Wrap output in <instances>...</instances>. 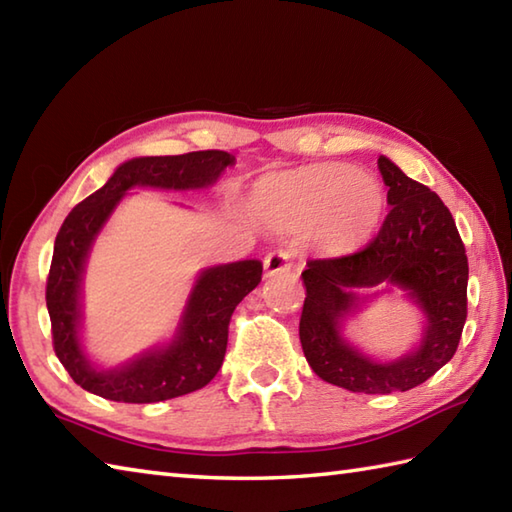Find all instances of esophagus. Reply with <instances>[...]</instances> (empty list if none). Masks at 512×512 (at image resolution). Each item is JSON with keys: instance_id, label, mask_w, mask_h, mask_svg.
I'll return each instance as SVG.
<instances>
[{"instance_id": "1", "label": "esophagus", "mask_w": 512, "mask_h": 512, "mask_svg": "<svg viewBox=\"0 0 512 512\" xmlns=\"http://www.w3.org/2000/svg\"><path fill=\"white\" fill-rule=\"evenodd\" d=\"M292 266V255L290 250L286 248H277V250H270V253L264 257V270H266V277L270 275H277V273H286Z\"/></svg>"}]
</instances>
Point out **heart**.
I'll list each match as a JSON object with an SVG mask.
<instances>
[{"label": "heart", "mask_w": 512, "mask_h": 512, "mask_svg": "<svg viewBox=\"0 0 512 512\" xmlns=\"http://www.w3.org/2000/svg\"><path fill=\"white\" fill-rule=\"evenodd\" d=\"M255 204L270 220L312 224L325 248L347 250L374 233L385 191L372 173L328 162L264 178L255 189Z\"/></svg>", "instance_id": "obj_1"}]
</instances>
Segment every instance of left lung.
Segmentation results:
<instances>
[{
  "mask_svg": "<svg viewBox=\"0 0 512 512\" xmlns=\"http://www.w3.org/2000/svg\"><path fill=\"white\" fill-rule=\"evenodd\" d=\"M378 169L391 206L378 235L350 255L308 259L303 270L299 339L312 372L358 394H391L422 385L458 350L466 321L469 259L451 211L424 184L389 158ZM398 285L425 312L428 325L416 351L378 364L347 342L340 323L357 307L355 290Z\"/></svg>",
  "mask_w": 512,
  "mask_h": 512,
  "instance_id": "8db88e82",
  "label": "left lung"
}]
</instances>
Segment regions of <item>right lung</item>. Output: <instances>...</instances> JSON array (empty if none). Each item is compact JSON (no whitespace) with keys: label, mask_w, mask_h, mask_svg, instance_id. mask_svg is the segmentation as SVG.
<instances>
[{"label":"right lung","mask_w":512,"mask_h":512,"mask_svg":"<svg viewBox=\"0 0 512 512\" xmlns=\"http://www.w3.org/2000/svg\"><path fill=\"white\" fill-rule=\"evenodd\" d=\"M235 162L226 151L206 149L182 156H145L123 162L99 191L76 204L65 217L57 239L46 284V306L52 323L54 354L76 385L116 402H160L191 394L209 385L220 372L228 323L233 310L262 281V262L206 268L189 295L173 341L147 350L114 369H96L83 354L81 284L90 248L123 195L134 187L202 189L220 178Z\"/></svg>","instance_id":"1"}]
</instances>
